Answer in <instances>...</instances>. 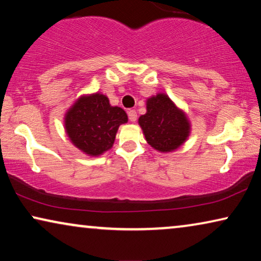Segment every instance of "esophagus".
Instances as JSON below:
<instances>
[{
    "label": "esophagus",
    "instance_id": "obj_1",
    "mask_svg": "<svg viewBox=\"0 0 261 261\" xmlns=\"http://www.w3.org/2000/svg\"><path fill=\"white\" fill-rule=\"evenodd\" d=\"M128 119H129V121H132V122H135V121H137V119H138L137 112H135V110H133V109L128 110Z\"/></svg>",
    "mask_w": 261,
    "mask_h": 261
}]
</instances>
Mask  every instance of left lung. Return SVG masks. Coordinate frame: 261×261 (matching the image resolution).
Returning a JSON list of instances; mask_svg holds the SVG:
<instances>
[{"instance_id": "1", "label": "left lung", "mask_w": 261, "mask_h": 261, "mask_svg": "<svg viewBox=\"0 0 261 261\" xmlns=\"http://www.w3.org/2000/svg\"><path fill=\"white\" fill-rule=\"evenodd\" d=\"M139 124L148 144L160 152H171L179 147L190 132L183 112L164 94L148 99L147 113L139 117Z\"/></svg>"}]
</instances>
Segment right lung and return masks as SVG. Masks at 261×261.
I'll use <instances>...</instances> for the list:
<instances>
[{
  "label": "right lung",
  "instance_id": "right-lung-1",
  "mask_svg": "<svg viewBox=\"0 0 261 261\" xmlns=\"http://www.w3.org/2000/svg\"><path fill=\"white\" fill-rule=\"evenodd\" d=\"M128 121L108 97L95 94L81 97L65 116L66 133L73 145L89 155H98L112 147L119 126Z\"/></svg>",
  "mask_w": 261,
  "mask_h": 261
}]
</instances>
